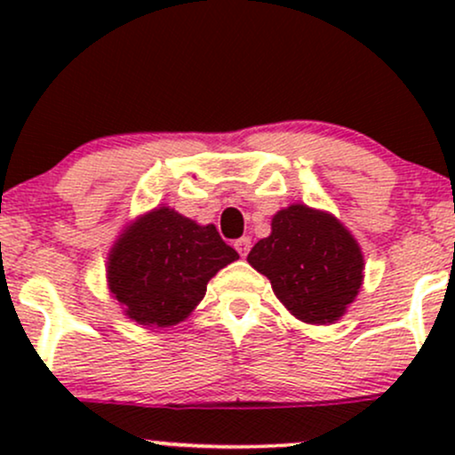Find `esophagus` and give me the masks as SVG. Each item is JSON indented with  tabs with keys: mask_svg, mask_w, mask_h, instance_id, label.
<instances>
[{
	"mask_svg": "<svg viewBox=\"0 0 455 455\" xmlns=\"http://www.w3.org/2000/svg\"><path fill=\"white\" fill-rule=\"evenodd\" d=\"M235 250H237L239 257H242V259L248 257V252H250V239H248V237L237 239V242H235Z\"/></svg>",
	"mask_w": 455,
	"mask_h": 455,
	"instance_id": "34e87169",
	"label": "esophagus"
}]
</instances>
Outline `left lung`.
Returning a JSON list of instances; mask_svg holds the SVG:
<instances>
[{"label": "left lung", "mask_w": 455, "mask_h": 455, "mask_svg": "<svg viewBox=\"0 0 455 455\" xmlns=\"http://www.w3.org/2000/svg\"><path fill=\"white\" fill-rule=\"evenodd\" d=\"M248 263L267 275L286 310L310 325L340 321L363 284L357 239L336 216L304 203L271 218L269 237L254 243Z\"/></svg>", "instance_id": "1"}]
</instances>
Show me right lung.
Returning a JSON list of instances; mask_svg holds the SVG:
<instances>
[{
	"instance_id": "obj_1",
	"label": "right lung",
	"mask_w": 455,
	"mask_h": 455,
	"mask_svg": "<svg viewBox=\"0 0 455 455\" xmlns=\"http://www.w3.org/2000/svg\"><path fill=\"white\" fill-rule=\"evenodd\" d=\"M237 259L213 224L203 227L162 205L115 239L107 260L108 291L130 321L171 327L192 315L207 282Z\"/></svg>"
}]
</instances>
